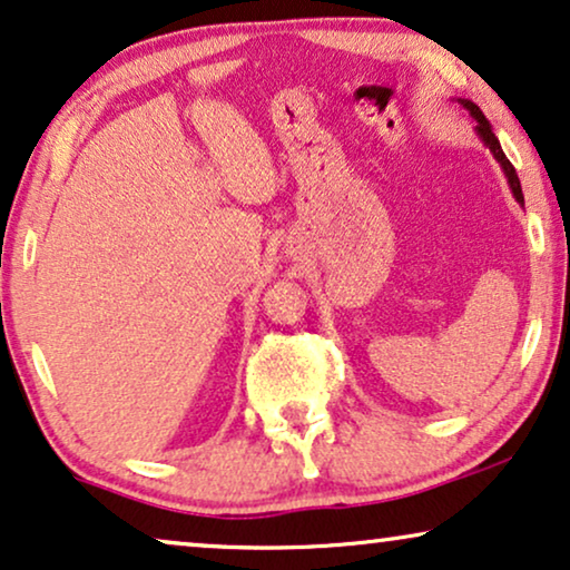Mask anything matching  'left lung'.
<instances>
[{"mask_svg": "<svg viewBox=\"0 0 570 570\" xmlns=\"http://www.w3.org/2000/svg\"><path fill=\"white\" fill-rule=\"evenodd\" d=\"M462 104H464V108H470V114L474 116V119H478V135L482 137V142H485V145L490 147V153L495 155V160L501 163L503 170H505V176H509V184H511L513 197H517V202H521V205H524V194H521V184H519L517 168H513V166H511V160L505 158V155H503V150H501V142H498V137L493 135V129H490V124H488V119H485V114H482L480 108L472 104V100H462Z\"/></svg>", "mask_w": 570, "mask_h": 570, "instance_id": "8db88e82", "label": "left lung"}]
</instances>
